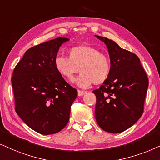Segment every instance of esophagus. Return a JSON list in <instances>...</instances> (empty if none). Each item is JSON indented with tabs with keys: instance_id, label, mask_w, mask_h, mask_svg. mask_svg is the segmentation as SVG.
<instances>
[{
	"instance_id": "34e87169",
	"label": "esophagus",
	"mask_w": 160,
	"mask_h": 160,
	"mask_svg": "<svg viewBox=\"0 0 160 160\" xmlns=\"http://www.w3.org/2000/svg\"><path fill=\"white\" fill-rule=\"evenodd\" d=\"M86 93V91H82V90H78V93L79 97H81V96L84 95Z\"/></svg>"
}]
</instances>
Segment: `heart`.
<instances>
[{"label": "heart", "instance_id": "b5f03b06", "mask_svg": "<svg viewBox=\"0 0 160 160\" xmlns=\"http://www.w3.org/2000/svg\"><path fill=\"white\" fill-rule=\"evenodd\" d=\"M55 67L61 76L72 80L79 71L81 74L76 79V83L87 88L93 83H104L111 71L110 59L99 50L87 45L74 47L68 50V58L58 56L55 58Z\"/></svg>", "mask_w": 160, "mask_h": 160}]
</instances>
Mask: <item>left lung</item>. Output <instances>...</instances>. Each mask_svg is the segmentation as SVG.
<instances>
[{"label":"left lung","instance_id":"1","mask_svg":"<svg viewBox=\"0 0 160 160\" xmlns=\"http://www.w3.org/2000/svg\"><path fill=\"white\" fill-rule=\"evenodd\" d=\"M96 37L105 42L111 62L108 80L93 91L97 97L96 120L105 132L120 133L141 117L148 79L135 53L121 48L108 38Z\"/></svg>","mask_w":160,"mask_h":160}]
</instances>
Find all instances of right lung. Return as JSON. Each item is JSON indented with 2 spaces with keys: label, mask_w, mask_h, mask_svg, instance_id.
Wrapping results in <instances>:
<instances>
[{
  "label": "right lung",
  "mask_w": 160,
  "mask_h": 160,
  "mask_svg": "<svg viewBox=\"0 0 160 160\" xmlns=\"http://www.w3.org/2000/svg\"><path fill=\"white\" fill-rule=\"evenodd\" d=\"M68 40L59 37L28 49L12 74L15 111L30 128L42 135L64 128L78 95L54 64L59 48Z\"/></svg>",
  "instance_id": "right-lung-1"
}]
</instances>
